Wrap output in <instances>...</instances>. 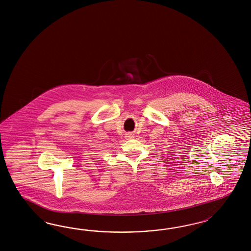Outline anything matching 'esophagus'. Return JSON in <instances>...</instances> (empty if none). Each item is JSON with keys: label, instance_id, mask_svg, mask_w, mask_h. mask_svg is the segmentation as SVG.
<instances>
[{"label": "esophagus", "instance_id": "1", "mask_svg": "<svg viewBox=\"0 0 251 251\" xmlns=\"http://www.w3.org/2000/svg\"><path fill=\"white\" fill-rule=\"evenodd\" d=\"M130 137H131V136H130Z\"/></svg>", "mask_w": 251, "mask_h": 251}]
</instances>
